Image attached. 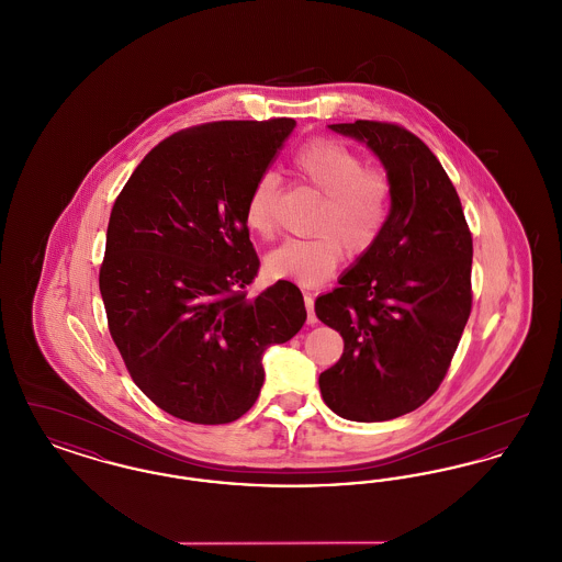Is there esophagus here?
<instances>
[{"label":"esophagus","mask_w":562,"mask_h":562,"mask_svg":"<svg viewBox=\"0 0 562 562\" xmlns=\"http://www.w3.org/2000/svg\"><path fill=\"white\" fill-rule=\"evenodd\" d=\"M305 307H307V324H316V314H314V296L310 293H305Z\"/></svg>","instance_id":"esophagus-1"}]
</instances>
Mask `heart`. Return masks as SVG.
<instances>
[{
  "instance_id": "obj_1",
  "label": "heart",
  "mask_w": 562,
  "mask_h": 562,
  "mask_svg": "<svg viewBox=\"0 0 562 562\" xmlns=\"http://www.w3.org/2000/svg\"><path fill=\"white\" fill-rule=\"evenodd\" d=\"M296 175L322 193L312 238H291L266 257V273L303 286L322 284L346 257L364 255L379 240L392 202L390 177L379 168H364L362 158L333 138H316L301 147L293 160ZM278 177L261 175L246 198V225L269 238L276 221Z\"/></svg>"
}]
</instances>
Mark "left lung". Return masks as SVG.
I'll return each instance as SVG.
<instances>
[{
  "mask_svg": "<svg viewBox=\"0 0 562 562\" xmlns=\"http://www.w3.org/2000/svg\"><path fill=\"white\" fill-rule=\"evenodd\" d=\"M364 143L392 183V209L373 248L316 316L344 337L321 374L322 398L349 422H387L438 390L472 310V234L459 195L428 145L396 124H330Z\"/></svg>",
  "mask_w": 562,
  "mask_h": 562,
  "instance_id": "8db88e82",
  "label": "left lung"
}]
</instances>
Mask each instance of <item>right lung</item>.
Segmentation results:
<instances>
[{
  "mask_svg": "<svg viewBox=\"0 0 562 562\" xmlns=\"http://www.w3.org/2000/svg\"><path fill=\"white\" fill-rule=\"evenodd\" d=\"M294 126L278 117L175 133L113 204L99 273L109 333L138 390L183 422L240 419L259 398L266 349L307 318L289 280L246 293L259 271L246 198Z\"/></svg>",
  "mask_w": 562,
  "mask_h": 562,
  "instance_id": "add662e5",
  "label": "right lung"
}]
</instances>
